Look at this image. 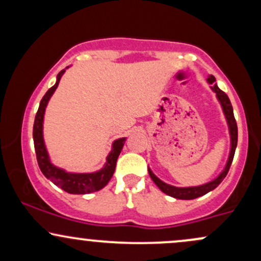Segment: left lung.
Returning <instances> with one entry per match:
<instances>
[{"mask_svg": "<svg viewBox=\"0 0 261 261\" xmlns=\"http://www.w3.org/2000/svg\"><path fill=\"white\" fill-rule=\"evenodd\" d=\"M216 79H215L212 74H210L207 77V83L208 85H212L210 88L212 89V92L216 93V98L217 100L220 101L221 108H222V112L224 114V118H226L227 125H228V131H229V139H230V148H229V154H228V160H227L226 166L222 172L218 174L216 178L212 179L211 181L205 182L202 185H196V187H185V188H179V187H174V185H170L164 182L163 180H161L157 175L152 172L151 168L148 167V173L149 176H151L152 180L154 181V184L157 185L158 188L161 189V191H163L164 194L167 195L175 197V199L179 200H193L196 199V197H200L205 194L210 193L214 189H216L218 185L221 184V181L226 178L227 173H228L230 164H232L233 157H234V152L237 148V142H238V127H237V122L234 119V114H233V108L232 104H230L228 95L226 94L223 91H221L218 88V86L216 85Z\"/></svg>", "mask_w": 261, "mask_h": 261, "instance_id": "8db88e82", "label": "left lung"}]
</instances>
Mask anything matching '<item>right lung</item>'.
Returning a JSON list of instances; mask_svg holds the SVG:
<instances>
[{"instance_id": "obj_1", "label": "right lung", "mask_w": 261, "mask_h": 261, "mask_svg": "<svg viewBox=\"0 0 261 261\" xmlns=\"http://www.w3.org/2000/svg\"><path fill=\"white\" fill-rule=\"evenodd\" d=\"M68 68V67H66ZM65 70L60 71L58 77H56V83L51 88L49 89L43 99L40 100L39 104V109L37 115H35L34 126H33V140H34V147L35 153H37V160L39 168L41 173L53 181L54 184L58 185L62 190H65L68 194H91L94 191L100 190L109 182L110 179L115 172L116 161H118L119 154H120L124 143L126 141V137H121V139L115 140L112 143V151L107 155L106 164L99 170L93 173H72L67 172V170L59 168L50 160L49 152H47L46 146H45L44 141V114L46 109L47 103H49L50 98L54 94V92L58 88L60 80H61L62 74L65 73Z\"/></svg>"}]
</instances>
